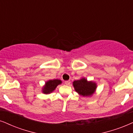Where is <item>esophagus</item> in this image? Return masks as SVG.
<instances>
[{
  "mask_svg": "<svg viewBox=\"0 0 133 133\" xmlns=\"http://www.w3.org/2000/svg\"><path fill=\"white\" fill-rule=\"evenodd\" d=\"M64 83L66 85H69L70 83V80H68V81H65Z\"/></svg>",
  "mask_w": 133,
  "mask_h": 133,
  "instance_id": "34e87169",
  "label": "esophagus"
}]
</instances>
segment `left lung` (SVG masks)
<instances>
[{
  "mask_svg": "<svg viewBox=\"0 0 133 133\" xmlns=\"http://www.w3.org/2000/svg\"><path fill=\"white\" fill-rule=\"evenodd\" d=\"M73 86L75 91L82 96H91L95 93L97 88L96 83L92 81L88 82L86 78H82L80 80H75Z\"/></svg>",
  "mask_w": 133,
  "mask_h": 133,
  "instance_id": "obj_1",
  "label": "left lung"
}]
</instances>
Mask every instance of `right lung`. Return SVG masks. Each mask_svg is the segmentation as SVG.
I'll use <instances>...</instances> for the list:
<instances>
[{"mask_svg": "<svg viewBox=\"0 0 133 133\" xmlns=\"http://www.w3.org/2000/svg\"><path fill=\"white\" fill-rule=\"evenodd\" d=\"M62 83L61 80L59 79H54V80H50L45 83V85L42 88V93L44 94H50L54 91L57 86L60 85Z\"/></svg>", "mask_w": 133, "mask_h": 133, "instance_id": "right-lung-1", "label": "right lung"}]
</instances>
